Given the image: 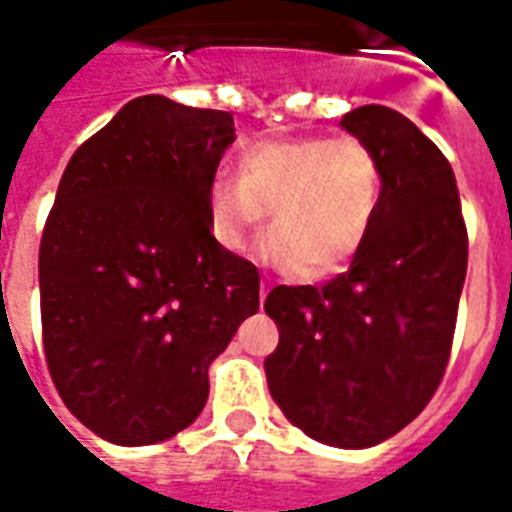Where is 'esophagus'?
<instances>
[{
    "label": "esophagus",
    "mask_w": 512,
    "mask_h": 512,
    "mask_svg": "<svg viewBox=\"0 0 512 512\" xmlns=\"http://www.w3.org/2000/svg\"><path fill=\"white\" fill-rule=\"evenodd\" d=\"M268 290H271V285H268V282H263V285H260V301H266Z\"/></svg>",
    "instance_id": "34e87169"
}]
</instances>
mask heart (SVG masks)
Masks as SVG:
<instances>
[{
  "mask_svg": "<svg viewBox=\"0 0 512 512\" xmlns=\"http://www.w3.org/2000/svg\"><path fill=\"white\" fill-rule=\"evenodd\" d=\"M384 202V164L359 136H285L241 150L235 180L208 186L216 244L241 255L271 211L257 255L268 266L323 277L351 263Z\"/></svg>",
  "mask_w": 512,
  "mask_h": 512,
  "instance_id": "1",
  "label": "heart"
}]
</instances>
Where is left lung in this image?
I'll return each mask as SVG.
<instances>
[{
    "label": "left lung",
    "instance_id": "left-lung-1",
    "mask_svg": "<svg viewBox=\"0 0 512 512\" xmlns=\"http://www.w3.org/2000/svg\"><path fill=\"white\" fill-rule=\"evenodd\" d=\"M340 126L384 164L381 213L345 274L268 293L279 345L266 378L310 439L362 450L406 428L439 389L469 241L450 161L408 117L370 104Z\"/></svg>",
    "mask_w": 512,
    "mask_h": 512
}]
</instances>
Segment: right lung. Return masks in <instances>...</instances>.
<instances>
[{"label":"right lung","instance_id":"add662e5","mask_svg":"<svg viewBox=\"0 0 512 512\" xmlns=\"http://www.w3.org/2000/svg\"><path fill=\"white\" fill-rule=\"evenodd\" d=\"M230 112L128 101L65 167L40 241L51 381L95 436L142 447L200 417L208 367L260 307V274L213 241L208 186Z\"/></svg>","mask_w":512,"mask_h":512}]
</instances>
